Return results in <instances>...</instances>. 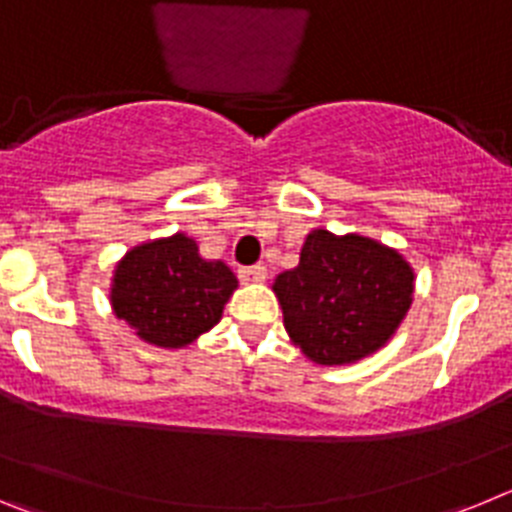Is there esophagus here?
<instances>
[{
  "mask_svg": "<svg viewBox=\"0 0 512 512\" xmlns=\"http://www.w3.org/2000/svg\"><path fill=\"white\" fill-rule=\"evenodd\" d=\"M266 266L261 264H253V266H243V269H238V277H241V282H264L266 279Z\"/></svg>",
  "mask_w": 512,
  "mask_h": 512,
  "instance_id": "1",
  "label": "esophagus"
}]
</instances>
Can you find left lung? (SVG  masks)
Here are the masks:
<instances>
[{
	"label": "left lung",
	"mask_w": 512,
	"mask_h": 512,
	"mask_svg": "<svg viewBox=\"0 0 512 512\" xmlns=\"http://www.w3.org/2000/svg\"><path fill=\"white\" fill-rule=\"evenodd\" d=\"M413 269L361 235L312 230L274 292L289 338L318 364H351L390 341L413 302Z\"/></svg>",
	"instance_id": "1"
}]
</instances>
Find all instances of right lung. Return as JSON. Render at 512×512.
<instances>
[{
  "label": "right lung",
  "mask_w": 512,
  "mask_h": 512,
  "mask_svg": "<svg viewBox=\"0 0 512 512\" xmlns=\"http://www.w3.org/2000/svg\"><path fill=\"white\" fill-rule=\"evenodd\" d=\"M238 287L223 261H205L184 233L143 243L120 261L112 284V307L143 341L179 348L220 320Z\"/></svg>",
  "instance_id": "right-lung-1"
}]
</instances>
